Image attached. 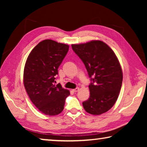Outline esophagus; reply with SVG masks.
<instances>
[{
	"instance_id": "34e87169",
	"label": "esophagus",
	"mask_w": 147,
	"mask_h": 147,
	"mask_svg": "<svg viewBox=\"0 0 147 147\" xmlns=\"http://www.w3.org/2000/svg\"><path fill=\"white\" fill-rule=\"evenodd\" d=\"M78 90H79V88H76L75 89H73V91L74 92H77Z\"/></svg>"
}]
</instances>
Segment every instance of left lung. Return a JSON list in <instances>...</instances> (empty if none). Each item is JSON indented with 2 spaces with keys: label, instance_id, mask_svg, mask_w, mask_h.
Here are the masks:
<instances>
[{
  "label": "left lung",
  "instance_id": "left-lung-1",
  "mask_svg": "<svg viewBox=\"0 0 147 147\" xmlns=\"http://www.w3.org/2000/svg\"><path fill=\"white\" fill-rule=\"evenodd\" d=\"M71 46L85 65L91 81L90 96L82 103L84 109L92 115L106 112L117 100L123 82V72L115 54L99 40Z\"/></svg>",
  "mask_w": 147,
  "mask_h": 147
}]
</instances>
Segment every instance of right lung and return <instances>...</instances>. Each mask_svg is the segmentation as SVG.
Here are the masks:
<instances>
[{"instance_id": "1", "label": "right lung", "mask_w": 147, "mask_h": 147, "mask_svg": "<svg viewBox=\"0 0 147 147\" xmlns=\"http://www.w3.org/2000/svg\"><path fill=\"white\" fill-rule=\"evenodd\" d=\"M69 51V45L51 39L41 41L32 49L24 69V86L30 98L47 115H56L64 108L69 91L56 86L58 69Z\"/></svg>"}]
</instances>
